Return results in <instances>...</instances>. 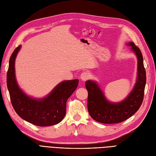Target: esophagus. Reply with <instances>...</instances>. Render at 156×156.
I'll return each mask as SVG.
<instances>
[{
	"mask_svg": "<svg viewBox=\"0 0 156 156\" xmlns=\"http://www.w3.org/2000/svg\"><path fill=\"white\" fill-rule=\"evenodd\" d=\"M90 78V75L87 72H83L81 75V79L83 80V81H85Z\"/></svg>",
	"mask_w": 156,
	"mask_h": 156,
	"instance_id": "34e87169",
	"label": "esophagus"
}]
</instances>
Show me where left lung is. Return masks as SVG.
<instances>
[{
  "label": "left lung",
  "instance_id": "1",
  "mask_svg": "<svg viewBox=\"0 0 156 156\" xmlns=\"http://www.w3.org/2000/svg\"><path fill=\"white\" fill-rule=\"evenodd\" d=\"M127 45L131 47L137 57L138 75L133 90L124 101L117 103L108 101L96 82L90 80L85 83L88 112L94 120L100 123L116 124L128 119L139 110L143 103L146 81L143 55L133 42Z\"/></svg>",
  "mask_w": 156,
  "mask_h": 156
}]
</instances>
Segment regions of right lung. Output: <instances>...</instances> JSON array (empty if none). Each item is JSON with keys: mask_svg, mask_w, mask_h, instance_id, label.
Segmentation results:
<instances>
[{"mask_svg": "<svg viewBox=\"0 0 156 156\" xmlns=\"http://www.w3.org/2000/svg\"><path fill=\"white\" fill-rule=\"evenodd\" d=\"M21 45L12 54L7 72V87L12 105L21 119L37 126H50L62 120L66 111L68 99L77 88L78 79L58 84L49 95L41 100L32 99L19 88L15 77V59Z\"/></svg>", "mask_w": 156, "mask_h": 156, "instance_id": "add662e5", "label": "right lung"}]
</instances>
